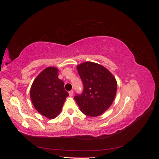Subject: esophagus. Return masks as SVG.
I'll return each mask as SVG.
<instances>
[{
  "mask_svg": "<svg viewBox=\"0 0 159 159\" xmlns=\"http://www.w3.org/2000/svg\"><path fill=\"white\" fill-rule=\"evenodd\" d=\"M73 94H74V91L73 90H71V91H69V95H70V97H71V96L73 95Z\"/></svg>",
  "mask_w": 159,
  "mask_h": 159,
  "instance_id": "34e87169",
  "label": "esophagus"
}]
</instances>
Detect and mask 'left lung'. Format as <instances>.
Segmentation results:
<instances>
[{
    "label": "left lung",
    "mask_w": 159,
    "mask_h": 159,
    "mask_svg": "<svg viewBox=\"0 0 159 159\" xmlns=\"http://www.w3.org/2000/svg\"><path fill=\"white\" fill-rule=\"evenodd\" d=\"M84 84L81 94L74 99L81 111L91 117L101 115L111 105L117 84L113 74L103 66L85 61L77 66Z\"/></svg>",
    "instance_id": "1"
}]
</instances>
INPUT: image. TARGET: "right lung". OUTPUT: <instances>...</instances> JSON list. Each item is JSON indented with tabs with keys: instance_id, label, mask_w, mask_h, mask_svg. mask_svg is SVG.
<instances>
[{
	"instance_id": "add662e5",
	"label": "right lung",
	"mask_w": 159,
	"mask_h": 159,
	"mask_svg": "<svg viewBox=\"0 0 159 159\" xmlns=\"http://www.w3.org/2000/svg\"><path fill=\"white\" fill-rule=\"evenodd\" d=\"M30 95L34 107L48 119L57 116L69 95L64 89V81L58 78V70L55 67L46 68L36 77Z\"/></svg>"
}]
</instances>
